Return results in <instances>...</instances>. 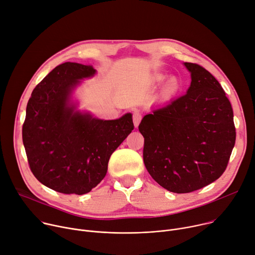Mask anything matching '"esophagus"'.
<instances>
[{
  "mask_svg": "<svg viewBox=\"0 0 255 255\" xmlns=\"http://www.w3.org/2000/svg\"><path fill=\"white\" fill-rule=\"evenodd\" d=\"M141 119H142V115H141V113H139V112H135V113H133V123H134L135 128H137V127H138V125H139V123H140Z\"/></svg>",
  "mask_w": 255,
  "mask_h": 255,
  "instance_id": "obj_1",
  "label": "esophagus"
}]
</instances>
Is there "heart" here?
I'll use <instances>...</instances> for the list:
<instances>
[{
  "label": "heart",
  "instance_id": "heart-1",
  "mask_svg": "<svg viewBox=\"0 0 255 255\" xmlns=\"http://www.w3.org/2000/svg\"><path fill=\"white\" fill-rule=\"evenodd\" d=\"M165 79H166V76L164 74H156L153 77V81L155 83L163 82ZM181 88H182L181 81L177 77L172 76L167 80V82L163 88V97L168 100L172 99L179 94Z\"/></svg>",
  "mask_w": 255,
  "mask_h": 255
}]
</instances>
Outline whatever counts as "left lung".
Masks as SVG:
<instances>
[{
  "instance_id": "left-lung-1",
  "label": "left lung",
  "mask_w": 255,
  "mask_h": 255,
  "mask_svg": "<svg viewBox=\"0 0 255 255\" xmlns=\"http://www.w3.org/2000/svg\"><path fill=\"white\" fill-rule=\"evenodd\" d=\"M191 83L184 95L145 115L143 160L161 187L189 193L219 179L236 140L234 115L219 81L197 64L184 63Z\"/></svg>"
}]
</instances>
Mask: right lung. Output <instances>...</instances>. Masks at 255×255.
Wrapping results in <instances>:
<instances>
[{
  "label": "right lung",
  "instance_id": "right-lung-1",
  "mask_svg": "<svg viewBox=\"0 0 255 255\" xmlns=\"http://www.w3.org/2000/svg\"><path fill=\"white\" fill-rule=\"evenodd\" d=\"M92 66L66 62L33 89L22 128L28 164L44 186L64 194H85L105 178L112 153L134 129L132 115L94 118L72 101Z\"/></svg>",
  "mask_w": 255,
  "mask_h": 255
}]
</instances>
